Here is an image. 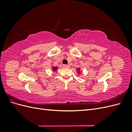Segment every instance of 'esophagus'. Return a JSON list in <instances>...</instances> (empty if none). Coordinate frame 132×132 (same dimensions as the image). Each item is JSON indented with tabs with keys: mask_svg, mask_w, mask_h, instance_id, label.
<instances>
[{
	"mask_svg": "<svg viewBox=\"0 0 132 132\" xmlns=\"http://www.w3.org/2000/svg\"><path fill=\"white\" fill-rule=\"evenodd\" d=\"M63 67L64 68H65V69H67V68H69L70 67V66L69 65H65V64H64L63 65Z\"/></svg>",
	"mask_w": 132,
	"mask_h": 132,
	"instance_id": "1",
	"label": "esophagus"
}]
</instances>
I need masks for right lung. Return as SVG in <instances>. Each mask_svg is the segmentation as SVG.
I'll use <instances>...</instances> for the list:
<instances>
[{
    "label": "right lung",
    "mask_w": 132,
    "mask_h": 132,
    "mask_svg": "<svg viewBox=\"0 0 132 132\" xmlns=\"http://www.w3.org/2000/svg\"><path fill=\"white\" fill-rule=\"evenodd\" d=\"M57 69V67H53V70H56Z\"/></svg>",
    "instance_id": "1"
}]
</instances>
